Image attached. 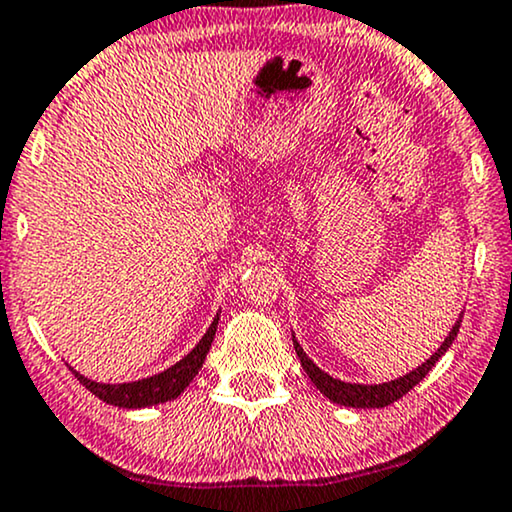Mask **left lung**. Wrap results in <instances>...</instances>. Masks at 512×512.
I'll return each mask as SVG.
<instances>
[{"instance_id": "1", "label": "left lung", "mask_w": 512, "mask_h": 512, "mask_svg": "<svg viewBox=\"0 0 512 512\" xmlns=\"http://www.w3.org/2000/svg\"><path fill=\"white\" fill-rule=\"evenodd\" d=\"M460 320H463V311H460L456 325L451 327L449 337L441 342L439 349L434 351L425 363L418 365L415 370L406 372L403 377H396V380L382 382V384H358V382L337 380V377L327 375L325 370H320L318 365H315L311 358L306 356V351L301 349L299 342H296L294 334H292V342H294L296 356H299V361H301V368L306 370L308 380H311L315 384V389H320V394H325L332 403H339V406H349V408H384V406H389V403L399 401L403 394H408V391L415 387V384H420L422 377H425L427 372L434 368V363H437L439 358L451 349L453 339L458 337Z\"/></svg>"}]
</instances>
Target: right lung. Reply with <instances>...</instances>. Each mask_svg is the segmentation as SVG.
Masks as SVG:
<instances>
[{"label":"right lung","instance_id":"right-lung-1","mask_svg":"<svg viewBox=\"0 0 512 512\" xmlns=\"http://www.w3.org/2000/svg\"><path fill=\"white\" fill-rule=\"evenodd\" d=\"M218 320H220V313H216V318H213V323L208 325L204 337L199 339V344L194 346V349L189 351L182 361L170 365V368L159 372V375L144 377V380L121 382V384L94 382V380H90V377L80 375L78 370H73L71 365H68V368H71L73 375L78 377V382L82 384V387L90 389L97 399L109 403V406L128 408V410L159 406V403L178 399L182 391L189 387V382L199 375L201 365H204V361H206V353L213 344V337H216Z\"/></svg>","mask_w":512,"mask_h":512}]
</instances>
